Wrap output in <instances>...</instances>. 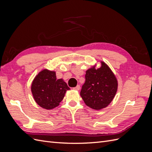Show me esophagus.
Segmentation results:
<instances>
[{"instance_id":"1","label":"esophagus","mask_w":152,"mask_h":152,"mask_svg":"<svg viewBox=\"0 0 152 152\" xmlns=\"http://www.w3.org/2000/svg\"><path fill=\"white\" fill-rule=\"evenodd\" d=\"M74 89L75 90H77V91H79V90H80V85H77L75 87H74Z\"/></svg>"}]
</instances>
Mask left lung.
<instances>
[{"mask_svg": "<svg viewBox=\"0 0 152 152\" xmlns=\"http://www.w3.org/2000/svg\"><path fill=\"white\" fill-rule=\"evenodd\" d=\"M85 78L80 96L86 104L94 110L107 107L115 96L118 87L116 77L110 68L102 62L100 68L87 70Z\"/></svg>", "mask_w": 152, "mask_h": 152, "instance_id": "8db88e82", "label": "left lung"}]
</instances>
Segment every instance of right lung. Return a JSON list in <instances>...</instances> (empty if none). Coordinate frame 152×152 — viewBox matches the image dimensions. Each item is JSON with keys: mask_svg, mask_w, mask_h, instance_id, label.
<instances>
[{"mask_svg": "<svg viewBox=\"0 0 152 152\" xmlns=\"http://www.w3.org/2000/svg\"><path fill=\"white\" fill-rule=\"evenodd\" d=\"M69 89L70 87L63 79H56L55 72L46 69L39 73L31 87L35 102L47 110L58 107Z\"/></svg>", "mask_w": 152, "mask_h": 152, "instance_id": "add662e5", "label": "right lung"}]
</instances>
